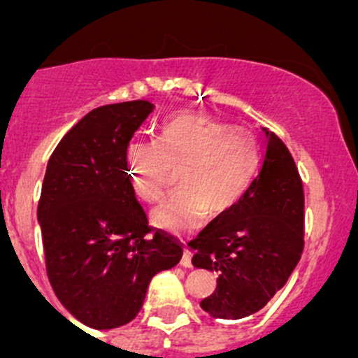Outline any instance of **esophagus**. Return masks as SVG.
<instances>
[{
	"instance_id": "esophagus-1",
	"label": "esophagus",
	"mask_w": 358,
	"mask_h": 358,
	"mask_svg": "<svg viewBox=\"0 0 358 358\" xmlns=\"http://www.w3.org/2000/svg\"><path fill=\"white\" fill-rule=\"evenodd\" d=\"M180 265L185 266V268H190V266H192V255H190L189 249H185V252H183L182 262H180Z\"/></svg>"
}]
</instances>
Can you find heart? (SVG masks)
<instances>
[{"instance_id": "heart-1", "label": "heart", "mask_w": 358, "mask_h": 358, "mask_svg": "<svg viewBox=\"0 0 358 358\" xmlns=\"http://www.w3.org/2000/svg\"><path fill=\"white\" fill-rule=\"evenodd\" d=\"M133 192L143 202L164 196L169 169H178L180 192L152 211L168 232H194L206 216L236 208L255 183L262 147L249 129L202 115H180L162 124L157 142L133 140L126 149Z\"/></svg>"}]
</instances>
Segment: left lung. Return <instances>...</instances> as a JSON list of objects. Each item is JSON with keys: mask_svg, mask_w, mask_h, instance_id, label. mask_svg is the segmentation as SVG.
Masks as SVG:
<instances>
[{"mask_svg": "<svg viewBox=\"0 0 358 358\" xmlns=\"http://www.w3.org/2000/svg\"><path fill=\"white\" fill-rule=\"evenodd\" d=\"M265 133V157L246 197L189 243L196 252L192 265L218 273L215 292L201 301L213 319L239 320L259 312L301 258V178L282 140Z\"/></svg>", "mask_w": 358, "mask_h": 358, "instance_id": "obj_1", "label": "left lung"}]
</instances>
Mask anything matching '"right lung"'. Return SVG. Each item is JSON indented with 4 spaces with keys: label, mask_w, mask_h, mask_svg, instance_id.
<instances>
[{
    "label": "right lung",
    "mask_w": 358,
    "mask_h": 358,
    "mask_svg": "<svg viewBox=\"0 0 358 358\" xmlns=\"http://www.w3.org/2000/svg\"><path fill=\"white\" fill-rule=\"evenodd\" d=\"M154 107L136 100L93 109L46 166L38 222L48 279L64 308L92 329L131 322L152 277L183 255L173 237L150 234L126 164V149Z\"/></svg>",
    "instance_id": "right-lung-1"
}]
</instances>
